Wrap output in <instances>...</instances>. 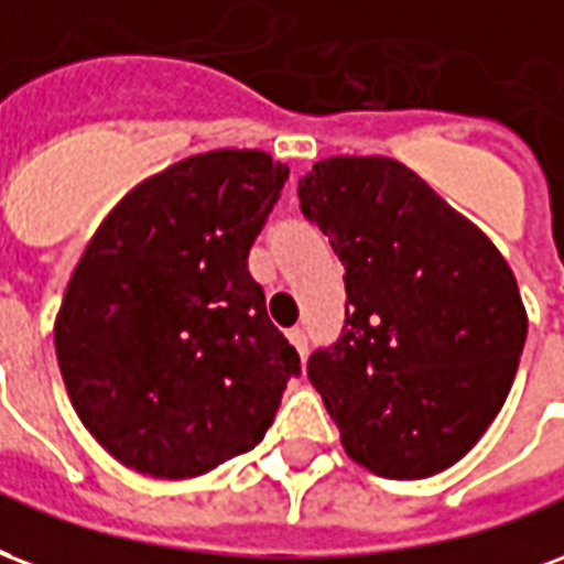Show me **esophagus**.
<instances>
[{"instance_id": "esophagus-1", "label": "esophagus", "mask_w": 564, "mask_h": 564, "mask_svg": "<svg viewBox=\"0 0 564 564\" xmlns=\"http://www.w3.org/2000/svg\"><path fill=\"white\" fill-rule=\"evenodd\" d=\"M288 339H291V345H294V348H297L300 351V357L306 355V330H303V327H291V330H288Z\"/></svg>"}]
</instances>
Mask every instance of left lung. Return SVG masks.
<instances>
[{"label": "left lung", "mask_w": 564, "mask_h": 564, "mask_svg": "<svg viewBox=\"0 0 564 564\" xmlns=\"http://www.w3.org/2000/svg\"><path fill=\"white\" fill-rule=\"evenodd\" d=\"M303 216L345 267L339 343L310 381L345 454L417 480L463 459L508 400L525 306L478 225L388 155H330L297 183Z\"/></svg>", "instance_id": "left-lung-1"}]
</instances>
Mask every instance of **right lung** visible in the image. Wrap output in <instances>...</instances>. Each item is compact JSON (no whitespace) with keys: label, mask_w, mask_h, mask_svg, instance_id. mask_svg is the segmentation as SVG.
I'll return each mask as SVG.
<instances>
[{"label":"right lung","mask_w":564,"mask_h":564,"mask_svg":"<svg viewBox=\"0 0 564 564\" xmlns=\"http://www.w3.org/2000/svg\"><path fill=\"white\" fill-rule=\"evenodd\" d=\"M285 180L261 150L188 155L131 188L80 254L56 360L77 417L122 466L197 478L276 417L300 357L246 261Z\"/></svg>","instance_id":"add662e5"}]
</instances>
